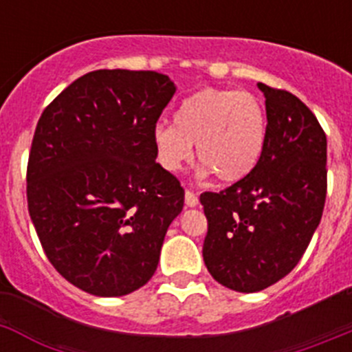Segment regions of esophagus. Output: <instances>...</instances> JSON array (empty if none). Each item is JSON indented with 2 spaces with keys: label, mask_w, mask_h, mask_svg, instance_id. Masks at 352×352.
Returning <instances> with one entry per match:
<instances>
[{
  "label": "esophagus",
  "mask_w": 352,
  "mask_h": 352,
  "mask_svg": "<svg viewBox=\"0 0 352 352\" xmlns=\"http://www.w3.org/2000/svg\"><path fill=\"white\" fill-rule=\"evenodd\" d=\"M197 203H199L197 195H195L192 190H186L185 192V204H186V206L194 208V206H197Z\"/></svg>",
  "instance_id": "34e87169"
}]
</instances>
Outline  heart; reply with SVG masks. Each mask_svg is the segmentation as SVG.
Instances as JSON below:
<instances>
[{"mask_svg": "<svg viewBox=\"0 0 352 352\" xmlns=\"http://www.w3.org/2000/svg\"><path fill=\"white\" fill-rule=\"evenodd\" d=\"M268 135V118L257 96L236 89L203 88L174 113V126L153 132L157 158L167 170L190 162L192 144L203 174L222 183L243 179L257 166Z\"/></svg>", "mask_w": 352, "mask_h": 352, "instance_id": "1", "label": "heart"}]
</instances>
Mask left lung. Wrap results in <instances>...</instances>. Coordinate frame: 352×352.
Masks as SVG:
<instances>
[{
  "label": "left lung",
  "mask_w": 352,
  "mask_h": 352,
  "mask_svg": "<svg viewBox=\"0 0 352 352\" xmlns=\"http://www.w3.org/2000/svg\"><path fill=\"white\" fill-rule=\"evenodd\" d=\"M268 135L257 166L222 192H204L203 257L214 280L257 292L300 263L326 201V133L303 102L259 82Z\"/></svg>",
  "instance_id": "8db88e82"
}]
</instances>
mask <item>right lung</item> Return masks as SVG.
Here are the masks:
<instances>
[{
    "mask_svg": "<svg viewBox=\"0 0 352 352\" xmlns=\"http://www.w3.org/2000/svg\"><path fill=\"white\" fill-rule=\"evenodd\" d=\"M176 86L149 70H95L45 107L28 160V210L63 278L125 296L153 276L185 190L153 132Z\"/></svg>",
    "mask_w": 352,
    "mask_h": 352,
    "instance_id": "obj_1",
    "label": "right lung"
}]
</instances>
